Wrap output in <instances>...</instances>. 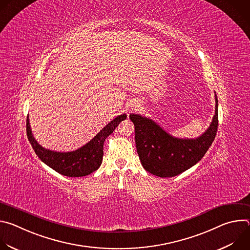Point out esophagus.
Wrapping results in <instances>:
<instances>
[{
	"label": "esophagus",
	"mask_w": 250,
	"mask_h": 250,
	"mask_svg": "<svg viewBox=\"0 0 250 250\" xmlns=\"http://www.w3.org/2000/svg\"><path fill=\"white\" fill-rule=\"evenodd\" d=\"M137 106H139L136 103H133V104H130V106H129V109L130 110H135L136 108H137Z\"/></svg>",
	"instance_id": "1"
}]
</instances>
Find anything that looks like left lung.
Wrapping results in <instances>:
<instances>
[{"label": "left lung", "mask_w": 250, "mask_h": 250, "mask_svg": "<svg viewBox=\"0 0 250 250\" xmlns=\"http://www.w3.org/2000/svg\"><path fill=\"white\" fill-rule=\"evenodd\" d=\"M215 116L208 128L197 138H178L151 119L130 114L134 125L135 146L144 168L158 177H174L198 163L206 154L218 130V98Z\"/></svg>", "instance_id": "obj_1"}]
</instances>
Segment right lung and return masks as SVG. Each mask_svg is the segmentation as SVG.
Wrapping results in <instances>:
<instances>
[{
    "label": "right lung",
    "mask_w": 250,
    "mask_h": 250,
    "mask_svg": "<svg viewBox=\"0 0 250 250\" xmlns=\"http://www.w3.org/2000/svg\"><path fill=\"white\" fill-rule=\"evenodd\" d=\"M125 119V114L115 118L88 144L70 152H57L42 147L32 135L28 115L26 118V134L34 152L47 166L67 177H82L95 172L101 166L105 138L113 133L119 124Z\"/></svg>",
    "instance_id": "right-lung-1"
}]
</instances>
